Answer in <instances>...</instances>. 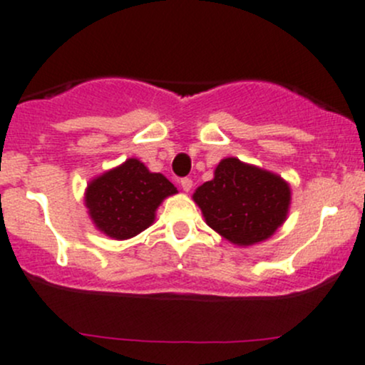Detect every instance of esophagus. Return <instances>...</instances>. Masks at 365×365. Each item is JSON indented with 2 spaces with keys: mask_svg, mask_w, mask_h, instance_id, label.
<instances>
[{
  "mask_svg": "<svg viewBox=\"0 0 365 365\" xmlns=\"http://www.w3.org/2000/svg\"><path fill=\"white\" fill-rule=\"evenodd\" d=\"M180 185H182L183 192H190V189H192V180H190V178H182Z\"/></svg>",
  "mask_w": 365,
  "mask_h": 365,
  "instance_id": "obj_1",
  "label": "esophagus"
}]
</instances>
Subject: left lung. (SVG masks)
<instances>
[{"mask_svg":"<svg viewBox=\"0 0 365 365\" xmlns=\"http://www.w3.org/2000/svg\"><path fill=\"white\" fill-rule=\"evenodd\" d=\"M213 180L195 189L192 199L206 224L240 247L267 240L285 222L290 187L282 176L227 157Z\"/></svg>","mask_w":365,"mask_h":365,"instance_id":"8db88e82","label":"left lung"}]
</instances>
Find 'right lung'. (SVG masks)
I'll use <instances>...</instances> for the list:
<instances>
[{
	"label": "right lung",
	"mask_w": 365,
	"mask_h": 365,
	"mask_svg": "<svg viewBox=\"0 0 365 365\" xmlns=\"http://www.w3.org/2000/svg\"><path fill=\"white\" fill-rule=\"evenodd\" d=\"M176 187L141 160L128 159L87 185L86 206L96 229L113 240H129L155 220V210Z\"/></svg>",
	"instance_id": "obj_1"
}]
</instances>
